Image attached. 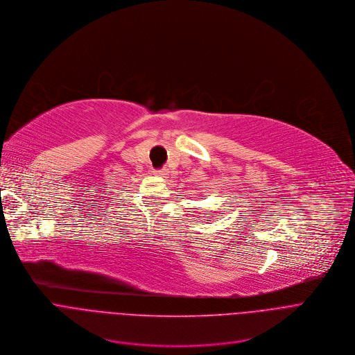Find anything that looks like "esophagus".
<instances>
[{"mask_svg": "<svg viewBox=\"0 0 355 355\" xmlns=\"http://www.w3.org/2000/svg\"><path fill=\"white\" fill-rule=\"evenodd\" d=\"M154 175L161 176V178H165V176L168 175V171H166V169H157V171H154Z\"/></svg>", "mask_w": 355, "mask_h": 355, "instance_id": "esophagus-1", "label": "esophagus"}]
</instances>
